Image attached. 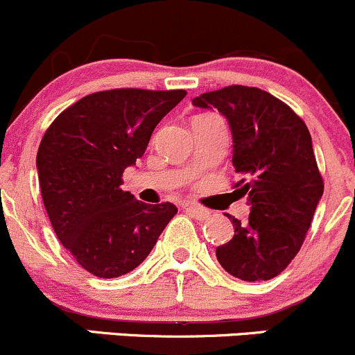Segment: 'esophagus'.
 <instances>
[{
  "mask_svg": "<svg viewBox=\"0 0 355 355\" xmlns=\"http://www.w3.org/2000/svg\"><path fill=\"white\" fill-rule=\"evenodd\" d=\"M184 208L193 218H196V220H208V218H210V215H211L210 211L205 210V208L198 207V205H195V203H186Z\"/></svg>",
  "mask_w": 355,
  "mask_h": 355,
  "instance_id": "obj_1",
  "label": "esophagus"
}]
</instances>
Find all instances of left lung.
Returning <instances> with one entry per match:
<instances>
[{"instance_id":"obj_1","label":"left lung","mask_w":355,"mask_h":355,"mask_svg":"<svg viewBox=\"0 0 355 355\" xmlns=\"http://www.w3.org/2000/svg\"><path fill=\"white\" fill-rule=\"evenodd\" d=\"M215 107L232 131V164L251 205L246 222L227 215L234 237L217 248L225 272L246 282L282 273L306 239L323 196V178L304 121L286 102L257 87L229 85L193 98Z\"/></svg>"}]
</instances>
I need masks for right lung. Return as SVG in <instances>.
<instances>
[{"label": "right lung", "instance_id": "1", "mask_svg": "<svg viewBox=\"0 0 355 355\" xmlns=\"http://www.w3.org/2000/svg\"><path fill=\"white\" fill-rule=\"evenodd\" d=\"M186 90H102L64 109L44 133L37 173L58 239L82 268L114 279L155 246L176 205H147L123 191V173L147 150L160 119Z\"/></svg>", "mask_w": 355, "mask_h": 355}]
</instances>
